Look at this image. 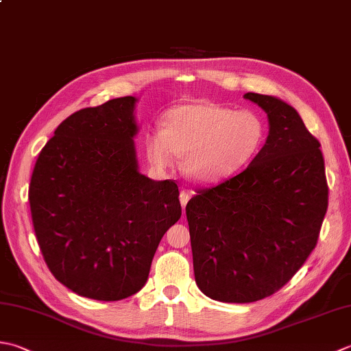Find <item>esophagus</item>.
<instances>
[{
  "label": "esophagus",
  "mask_w": 351,
  "mask_h": 351,
  "mask_svg": "<svg viewBox=\"0 0 351 351\" xmlns=\"http://www.w3.org/2000/svg\"><path fill=\"white\" fill-rule=\"evenodd\" d=\"M189 199H190V193H189V191L182 190V191H181V195H180V201H181V205H182V210H184V213H185V205H187Z\"/></svg>",
  "instance_id": "34e87169"
}]
</instances>
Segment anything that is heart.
<instances>
[{
  "instance_id": "obj_1",
  "label": "heart",
  "mask_w": 351,
  "mask_h": 351,
  "mask_svg": "<svg viewBox=\"0 0 351 351\" xmlns=\"http://www.w3.org/2000/svg\"><path fill=\"white\" fill-rule=\"evenodd\" d=\"M263 140L265 125L257 114L199 100L169 111L166 128L147 135L146 154L161 170L173 167L182 155L181 170L190 181L213 184L246 166Z\"/></svg>"
}]
</instances>
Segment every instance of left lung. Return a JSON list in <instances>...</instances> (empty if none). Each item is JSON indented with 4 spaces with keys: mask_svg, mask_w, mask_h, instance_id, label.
I'll list each match as a JSON object with an SVG mask.
<instances>
[{
    "mask_svg": "<svg viewBox=\"0 0 351 351\" xmlns=\"http://www.w3.org/2000/svg\"><path fill=\"white\" fill-rule=\"evenodd\" d=\"M243 97L266 112V143L242 173L197 190L185 207L196 285L222 303L281 289L317 246L328 204L321 144L297 109L274 95Z\"/></svg>",
    "mask_w": 351,
    "mask_h": 351,
    "instance_id": "obj_1",
    "label": "left lung"
}]
</instances>
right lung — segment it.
Returning a JSON list of instances; mask_svg holds the SVG:
<instances>
[{"instance_id":"1","label":"right lung","mask_w":351,"mask_h":351,"mask_svg":"<svg viewBox=\"0 0 351 351\" xmlns=\"http://www.w3.org/2000/svg\"><path fill=\"white\" fill-rule=\"evenodd\" d=\"M136 101L128 95L74 112L34 164L29 201L39 248L54 278L80 297L138 292L181 217L178 185L138 170Z\"/></svg>"}]
</instances>
